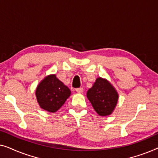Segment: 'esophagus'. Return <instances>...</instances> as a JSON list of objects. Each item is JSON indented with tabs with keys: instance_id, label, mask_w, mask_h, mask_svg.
I'll return each instance as SVG.
<instances>
[{
	"instance_id": "34e87169",
	"label": "esophagus",
	"mask_w": 158,
	"mask_h": 158,
	"mask_svg": "<svg viewBox=\"0 0 158 158\" xmlns=\"http://www.w3.org/2000/svg\"><path fill=\"white\" fill-rule=\"evenodd\" d=\"M83 88H76V92L78 93V94H81V93H83Z\"/></svg>"
}]
</instances>
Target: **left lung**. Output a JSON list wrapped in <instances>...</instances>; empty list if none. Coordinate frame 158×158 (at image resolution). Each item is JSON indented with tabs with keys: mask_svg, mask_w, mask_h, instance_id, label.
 I'll use <instances>...</instances> for the list:
<instances>
[{
	"mask_svg": "<svg viewBox=\"0 0 158 158\" xmlns=\"http://www.w3.org/2000/svg\"><path fill=\"white\" fill-rule=\"evenodd\" d=\"M87 97L100 116L110 115L118 101V94L106 80L98 77L87 92Z\"/></svg>",
	"mask_w": 158,
	"mask_h": 158,
	"instance_id": "1",
	"label": "left lung"
}]
</instances>
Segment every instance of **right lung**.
Masks as SVG:
<instances>
[{
  "instance_id": "right-lung-1",
  "label": "right lung",
  "mask_w": 158,
  "mask_h": 158,
  "mask_svg": "<svg viewBox=\"0 0 158 158\" xmlns=\"http://www.w3.org/2000/svg\"><path fill=\"white\" fill-rule=\"evenodd\" d=\"M70 95V89L55 75L45 77L36 90V96L40 107L49 112L57 111Z\"/></svg>"
}]
</instances>
